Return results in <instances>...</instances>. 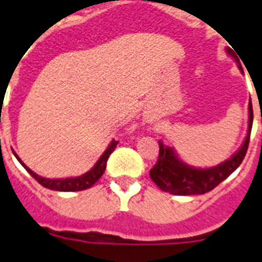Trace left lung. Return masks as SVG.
<instances>
[{
  "label": "left lung",
  "mask_w": 262,
  "mask_h": 262,
  "mask_svg": "<svg viewBox=\"0 0 262 262\" xmlns=\"http://www.w3.org/2000/svg\"><path fill=\"white\" fill-rule=\"evenodd\" d=\"M228 55L235 59L237 62L239 69L242 71L239 59L235 56V53L231 48H227ZM249 120H248V131L245 136L244 143L242 147L237 149L231 159L226 160L224 163L219 164L212 168H194V166L187 165L184 161L178 159L174 149L172 147L164 144L163 142H159L160 152L157 163L154 168L149 170L152 181L166 193L174 194V195H195V194H205L207 191L212 190L214 187L224 181L228 176L236 169L239 168L243 159L245 157L247 149H248L249 138H251L252 123H253V110H252V102L249 101Z\"/></svg>",
  "instance_id": "8db88e82"
}]
</instances>
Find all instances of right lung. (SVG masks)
I'll use <instances>...</instances> for the list:
<instances>
[{
    "label": "right lung",
    "mask_w": 262,
    "mask_h": 262,
    "mask_svg": "<svg viewBox=\"0 0 262 262\" xmlns=\"http://www.w3.org/2000/svg\"><path fill=\"white\" fill-rule=\"evenodd\" d=\"M118 142L113 140V142L108 144V147L106 148V151L103 152L102 156L99 157V160L96 163V165L90 169L89 172H86L85 174L78 176V177H72V178H56V180H52V178H45L38 176L36 173H34L29 166H26L22 163V160L15 155V157L18 159L22 166L26 169L27 172L35 178L36 181L41 185V186L47 187V189H51V190H56V191H80L85 190V189H89L90 186H93L97 181H98L101 176L103 174L106 169V163H107V159L113 151L117 147Z\"/></svg>",
    "instance_id": "right-lung-1"
}]
</instances>
